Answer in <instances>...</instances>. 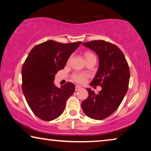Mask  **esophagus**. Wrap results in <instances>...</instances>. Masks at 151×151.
<instances>
[{
  "instance_id": "esophagus-1",
  "label": "esophagus",
  "mask_w": 151,
  "mask_h": 151,
  "mask_svg": "<svg viewBox=\"0 0 151 151\" xmlns=\"http://www.w3.org/2000/svg\"><path fill=\"white\" fill-rule=\"evenodd\" d=\"M82 87L80 86H79V85H76V91H80V89H82Z\"/></svg>"
}]
</instances>
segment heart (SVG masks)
Segmentation results:
<instances>
[{
	"label": "heart",
	"instance_id": "1",
	"mask_svg": "<svg viewBox=\"0 0 151 151\" xmlns=\"http://www.w3.org/2000/svg\"><path fill=\"white\" fill-rule=\"evenodd\" d=\"M91 55H94L89 52H87L85 53V58L91 56ZM86 78H87V74L85 73L76 72V73H74L73 75H72V78H73V80L76 82H78V83H83V82L86 81Z\"/></svg>",
	"mask_w": 151,
	"mask_h": 151
}]
</instances>
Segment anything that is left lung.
Instances as JSON below:
<instances>
[{"label": "left lung", "instance_id": "1", "mask_svg": "<svg viewBox=\"0 0 151 151\" xmlns=\"http://www.w3.org/2000/svg\"><path fill=\"white\" fill-rule=\"evenodd\" d=\"M99 58V68L91 85L102 86L98 94L86 88L88 98L81 106L91 118L101 120L113 114L122 102L129 88L130 70L122 51L116 45L104 40L84 42Z\"/></svg>", "mask_w": 151, "mask_h": 151}]
</instances>
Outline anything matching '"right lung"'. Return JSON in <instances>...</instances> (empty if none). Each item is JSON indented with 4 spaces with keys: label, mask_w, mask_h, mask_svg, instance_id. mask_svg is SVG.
<instances>
[{
    "label": "right lung",
    "mask_w": 151,
    "mask_h": 151,
    "mask_svg": "<svg viewBox=\"0 0 151 151\" xmlns=\"http://www.w3.org/2000/svg\"><path fill=\"white\" fill-rule=\"evenodd\" d=\"M82 42L63 43L47 40L35 46L22 68V90L33 113L45 121L56 119L63 113L75 85L67 82L60 88L53 83L71 53Z\"/></svg>",
    "instance_id": "obj_1"
}]
</instances>
